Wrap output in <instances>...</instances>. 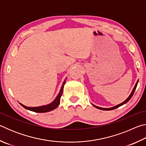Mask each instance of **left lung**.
<instances>
[{
    "instance_id": "obj_1",
    "label": "left lung",
    "mask_w": 146,
    "mask_h": 146,
    "mask_svg": "<svg viewBox=\"0 0 146 146\" xmlns=\"http://www.w3.org/2000/svg\"><path fill=\"white\" fill-rule=\"evenodd\" d=\"M138 81H137V83H136V84H135V87H134V88H133V91H132V92H131V93L130 94V95L129 96V97H128L126 100H125V101H123V102H122V103H121V104H118V105H117L116 106H115V107H113V108H100V107H98V106H95V105H93V104H92L94 107H95L96 108H97V109H99V110H105V111H110V110H115V109H117V108H118V107H120V106H122V105H123L124 104H125L126 102H127L128 101H129L130 99H131V98L132 97V96L133 95V94H134V93H135V90H136V88H137V84H138Z\"/></svg>"
}]
</instances>
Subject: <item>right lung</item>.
Here are the masks:
<instances>
[{
	"instance_id": "1",
	"label": "right lung",
	"mask_w": 146,
	"mask_h": 146,
	"mask_svg": "<svg viewBox=\"0 0 146 146\" xmlns=\"http://www.w3.org/2000/svg\"><path fill=\"white\" fill-rule=\"evenodd\" d=\"M65 82H66V80H64V82H63L62 86V88L60 90V92H59L57 97H56L55 99L53 100V102H52L51 104H48V105L40 106V107L29 108V107H27V106H24L23 104H21V103H20V104L23 106V108L26 109V110H28L29 111H34L36 113H46V112L50 111H51V110H55V108H57V106H58L59 103H60V97L62 96V93H63V88H64V84H65Z\"/></svg>"
}]
</instances>
